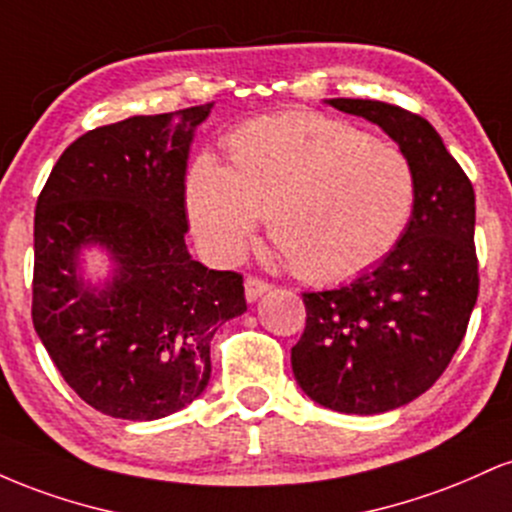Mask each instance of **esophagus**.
I'll list each match as a JSON object with an SVG mask.
<instances>
[{"instance_id":"obj_1","label":"esophagus","mask_w":512,"mask_h":512,"mask_svg":"<svg viewBox=\"0 0 512 512\" xmlns=\"http://www.w3.org/2000/svg\"><path fill=\"white\" fill-rule=\"evenodd\" d=\"M269 289H272V284H267V281L260 279V276H248V279H245V298H248L250 303L264 296Z\"/></svg>"}]
</instances>
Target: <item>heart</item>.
<instances>
[{
  "instance_id": "1",
  "label": "heart",
  "mask_w": 512,
  "mask_h": 512,
  "mask_svg": "<svg viewBox=\"0 0 512 512\" xmlns=\"http://www.w3.org/2000/svg\"><path fill=\"white\" fill-rule=\"evenodd\" d=\"M231 168L199 154L185 209L202 248L236 262L269 214V233L296 274L339 284L383 262L414 216L409 156L361 127L320 113L257 117L228 137Z\"/></svg>"
}]
</instances>
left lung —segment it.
<instances>
[{"instance_id": "left-lung-1", "label": "left lung", "mask_w": 512, "mask_h": 512, "mask_svg": "<svg viewBox=\"0 0 512 512\" xmlns=\"http://www.w3.org/2000/svg\"><path fill=\"white\" fill-rule=\"evenodd\" d=\"M327 103L383 127L409 156L419 195L378 267L339 289L303 293L305 330L291 366L322 407L383 414L424 395L467 332L479 296L474 187L421 115L361 98Z\"/></svg>"}]
</instances>
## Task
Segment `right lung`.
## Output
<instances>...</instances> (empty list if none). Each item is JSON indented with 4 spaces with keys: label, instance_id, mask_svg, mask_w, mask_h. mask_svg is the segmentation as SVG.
Wrapping results in <instances>:
<instances>
[{
    "label": "right lung",
    "instance_id": "1",
    "mask_svg": "<svg viewBox=\"0 0 512 512\" xmlns=\"http://www.w3.org/2000/svg\"><path fill=\"white\" fill-rule=\"evenodd\" d=\"M211 108L81 134L35 204L33 327L67 385L113 419L154 421L202 395L211 337L248 310L243 276L207 269L185 245L187 156ZM93 242L116 262L105 290L75 276Z\"/></svg>",
    "mask_w": 512,
    "mask_h": 512
}]
</instances>
